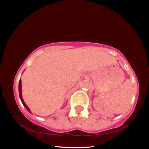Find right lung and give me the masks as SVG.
I'll list each match as a JSON object with an SVG mask.
<instances>
[{
	"instance_id": "add662e5",
	"label": "right lung",
	"mask_w": 149,
	"mask_h": 149,
	"mask_svg": "<svg viewBox=\"0 0 149 149\" xmlns=\"http://www.w3.org/2000/svg\"><path fill=\"white\" fill-rule=\"evenodd\" d=\"M19 97H20V100H21L22 102V104H23V105L24 106L26 109H27V111H29V112L31 113L30 110H29V107H27L26 104L24 103V100H23V98H22V85H21V80H19Z\"/></svg>"
}]
</instances>
